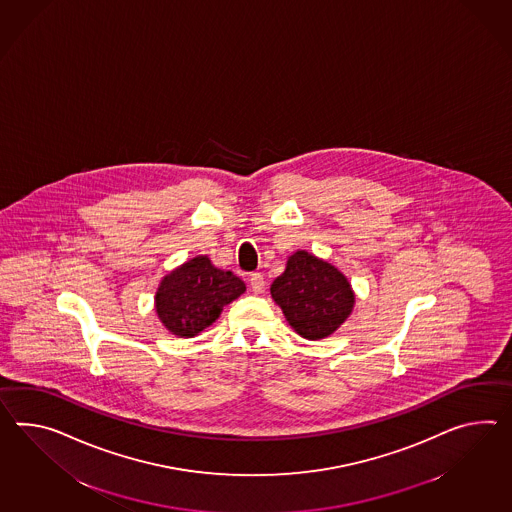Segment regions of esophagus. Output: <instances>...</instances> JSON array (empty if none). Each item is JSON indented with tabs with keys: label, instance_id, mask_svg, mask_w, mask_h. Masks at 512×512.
Masks as SVG:
<instances>
[{
	"label": "esophagus",
	"instance_id": "esophagus-1",
	"mask_svg": "<svg viewBox=\"0 0 512 512\" xmlns=\"http://www.w3.org/2000/svg\"><path fill=\"white\" fill-rule=\"evenodd\" d=\"M250 285L251 290H253L255 294H262V292H264V287H266V281H264L262 274H251Z\"/></svg>",
	"mask_w": 512,
	"mask_h": 512
}]
</instances>
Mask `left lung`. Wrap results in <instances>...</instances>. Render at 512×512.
<instances>
[{
  "label": "left lung",
  "instance_id": "1",
  "mask_svg": "<svg viewBox=\"0 0 512 512\" xmlns=\"http://www.w3.org/2000/svg\"><path fill=\"white\" fill-rule=\"evenodd\" d=\"M270 292L288 324L309 340L337 331L355 303L348 279L335 266L307 251L290 255L287 270L275 279Z\"/></svg>",
  "mask_w": 512,
  "mask_h": 512
}]
</instances>
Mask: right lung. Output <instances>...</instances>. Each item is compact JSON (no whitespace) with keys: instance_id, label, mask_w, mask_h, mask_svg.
<instances>
[{"instance_id":"1","label":"right lung","mask_w":512,"mask_h":512,"mask_svg":"<svg viewBox=\"0 0 512 512\" xmlns=\"http://www.w3.org/2000/svg\"><path fill=\"white\" fill-rule=\"evenodd\" d=\"M244 290L246 285L240 277L214 268L209 257L200 255L164 277L155 305L168 331L177 337H194Z\"/></svg>"}]
</instances>
